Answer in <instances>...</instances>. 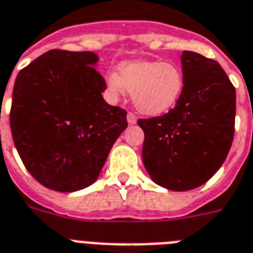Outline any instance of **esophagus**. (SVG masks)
<instances>
[{
	"label": "esophagus",
	"instance_id": "esophagus-1",
	"mask_svg": "<svg viewBox=\"0 0 253 253\" xmlns=\"http://www.w3.org/2000/svg\"><path fill=\"white\" fill-rule=\"evenodd\" d=\"M127 122H128V125H135L136 123V116L133 113H128L127 114Z\"/></svg>",
	"mask_w": 253,
	"mask_h": 253
}]
</instances>
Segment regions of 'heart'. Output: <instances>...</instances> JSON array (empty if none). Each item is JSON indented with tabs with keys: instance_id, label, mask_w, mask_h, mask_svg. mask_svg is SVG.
Returning <instances> with one entry per match:
<instances>
[{
	"instance_id": "1",
	"label": "heart",
	"mask_w": 253,
	"mask_h": 253,
	"mask_svg": "<svg viewBox=\"0 0 253 253\" xmlns=\"http://www.w3.org/2000/svg\"><path fill=\"white\" fill-rule=\"evenodd\" d=\"M106 87L117 98L131 92L135 108L143 114L159 116L175 105L184 88L183 71L173 62L135 61L122 63L117 73H109Z\"/></svg>"
}]
</instances>
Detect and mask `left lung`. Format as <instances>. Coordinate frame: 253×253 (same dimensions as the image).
Masks as SVG:
<instances>
[{
	"instance_id": "left-lung-1",
	"label": "left lung",
	"mask_w": 253,
	"mask_h": 253,
	"mask_svg": "<svg viewBox=\"0 0 253 253\" xmlns=\"http://www.w3.org/2000/svg\"><path fill=\"white\" fill-rule=\"evenodd\" d=\"M180 61L184 88L175 106L137 121L145 169L171 191L194 190L211 179L226 160L235 130V88L219 63L188 50Z\"/></svg>"
}]
</instances>
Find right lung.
Instances as JSON below:
<instances>
[{"label":"right lung","instance_id":"right-lung-1","mask_svg":"<svg viewBox=\"0 0 253 253\" xmlns=\"http://www.w3.org/2000/svg\"><path fill=\"white\" fill-rule=\"evenodd\" d=\"M92 52L49 50L20 70L10 110L14 144L39 183L74 192L97 179L127 127V112L102 97Z\"/></svg>","mask_w":253,"mask_h":253}]
</instances>
